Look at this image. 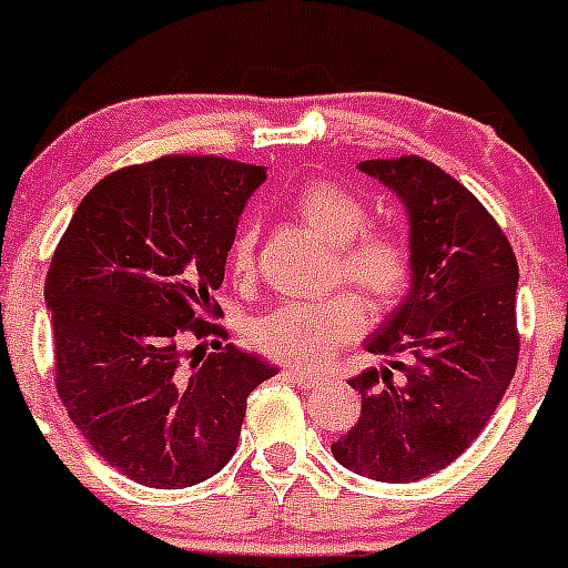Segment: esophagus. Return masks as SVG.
<instances>
[{
  "instance_id": "34e87169",
  "label": "esophagus",
  "mask_w": 568,
  "mask_h": 568,
  "mask_svg": "<svg viewBox=\"0 0 568 568\" xmlns=\"http://www.w3.org/2000/svg\"><path fill=\"white\" fill-rule=\"evenodd\" d=\"M283 376H285V379L297 382V385H306V388H308V385H317V379H321V376H317V373L297 371V367H285Z\"/></svg>"
}]
</instances>
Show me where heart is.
Wrapping results in <instances>:
<instances>
[{"instance_id":"1","label":"heart","mask_w":568,"mask_h":568,"mask_svg":"<svg viewBox=\"0 0 568 568\" xmlns=\"http://www.w3.org/2000/svg\"><path fill=\"white\" fill-rule=\"evenodd\" d=\"M292 210L335 247V276L353 285L373 312H390L414 285V251L396 230L367 224L364 197L335 180H308L292 195ZM230 268H253V227L244 224L230 244ZM353 294L315 303H283L253 324V344L276 362L315 367L364 329V306Z\"/></svg>"}]
</instances>
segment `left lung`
I'll list each match as a JSON object with an SVG mask.
<instances>
[{"label":"left lung","instance_id":"left-lung-1","mask_svg":"<svg viewBox=\"0 0 568 568\" xmlns=\"http://www.w3.org/2000/svg\"><path fill=\"white\" fill-rule=\"evenodd\" d=\"M408 210L414 285L364 347L385 356L349 379L362 417L332 444L341 467L408 484L449 467L499 408L519 362L514 247L464 183L423 156L364 160Z\"/></svg>","mask_w":568,"mask_h":568}]
</instances>
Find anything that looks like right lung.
<instances>
[{
  "instance_id": "add662e5",
  "label": "right lung",
  "mask_w": 568,
  "mask_h": 568,
  "mask_svg": "<svg viewBox=\"0 0 568 568\" xmlns=\"http://www.w3.org/2000/svg\"><path fill=\"white\" fill-rule=\"evenodd\" d=\"M262 165L169 154L108 174L78 204L45 274L54 385L95 455L145 487L224 469L247 396L276 376L242 353L212 292L224 283ZM186 337L201 339L183 351ZM215 337L213 353L203 341Z\"/></svg>"
}]
</instances>
